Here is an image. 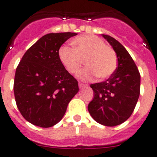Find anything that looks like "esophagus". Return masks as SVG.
<instances>
[{
	"mask_svg": "<svg viewBox=\"0 0 157 157\" xmlns=\"http://www.w3.org/2000/svg\"><path fill=\"white\" fill-rule=\"evenodd\" d=\"M78 86H79L80 89H82V88H84V87L87 86V85H86V84H83V83H82V82H78Z\"/></svg>",
	"mask_w": 157,
	"mask_h": 157,
	"instance_id": "1",
	"label": "esophagus"
}]
</instances>
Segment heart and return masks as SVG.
I'll list each match as a JSON object with an SVG mask.
<instances>
[{"mask_svg": "<svg viewBox=\"0 0 157 157\" xmlns=\"http://www.w3.org/2000/svg\"><path fill=\"white\" fill-rule=\"evenodd\" d=\"M75 48L63 45L59 50V58L66 70L75 74L84 63L87 67L78 73L82 80L99 79L110 77L117 68V56L112 48L102 39L94 35L81 36L73 40Z\"/></svg>", "mask_w": 157, "mask_h": 157, "instance_id": "1", "label": "heart"}]
</instances>
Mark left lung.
Returning <instances> with one entry per match:
<instances>
[{"mask_svg":"<svg viewBox=\"0 0 157 157\" xmlns=\"http://www.w3.org/2000/svg\"><path fill=\"white\" fill-rule=\"evenodd\" d=\"M102 36L116 52L118 67L106 81L91 84L94 98L88 111L100 124L115 127L125 122L134 112L140 95L141 75L123 45L111 36Z\"/></svg>","mask_w":157,"mask_h":157,"instance_id":"8db88e82","label":"left lung"}]
</instances>
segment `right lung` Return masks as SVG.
<instances>
[{"instance_id": "1", "label": "right lung", "mask_w": 157, "mask_h": 157, "mask_svg": "<svg viewBox=\"0 0 157 157\" xmlns=\"http://www.w3.org/2000/svg\"><path fill=\"white\" fill-rule=\"evenodd\" d=\"M75 35L71 32L45 34L27 49L17 66L13 87L16 105L33 125H56L78 92V81L59 58L60 46Z\"/></svg>"}]
</instances>
